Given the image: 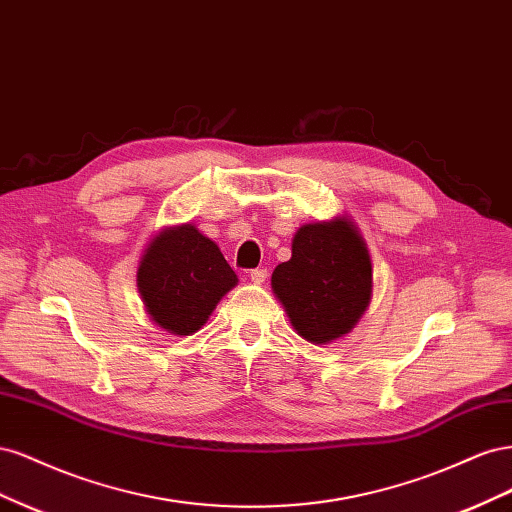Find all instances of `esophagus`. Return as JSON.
<instances>
[{"label":"esophagus","mask_w":512,"mask_h":512,"mask_svg":"<svg viewBox=\"0 0 512 512\" xmlns=\"http://www.w3.org/2000/svg\"><path fill=\"white\" fill-rule=\"evenodd\" d=\"M250 280L254 284H265L267 282V269H254V271H250Z\"/></svg>","instance_id":"esophagus-1"}]
</instances>
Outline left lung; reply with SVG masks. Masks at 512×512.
Returning a JSON list of instances; mask_svg holds the SVG:
<instances>
[{"mask_svg":"<svg viewBox=\"0 0 512 512\" xmlns=\"http://www.w3.org/2000/svg\"><path fill=\"white\" fill-rule=\"evenodd\" d=\"M271 288L309 344H331L350 333L371 299V260L354 222L301 226L292 258L275 267Z\"/></svg>","mask_w":512,"mask_h":512,"instance_id":"1","label":"left lung"}]
</instances>
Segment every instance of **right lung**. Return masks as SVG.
<instances>
[{
  "label": "right lung",
  "mask_w": 512,
  "mask_h": 512,
  "mask_svg": "<svg viewBox=\"0 0 512 512\" xmlns=\"http://www.w3.org/2000/svg\"><path fill=\"white\" fill-rule=\"evenodd\" d=\"M237 282L220 247L192 224L153 237L136 271L151 320L173 335L196 333Z\"/></svg>",
  "instance_id": "obj_1"
}]
</instances>
